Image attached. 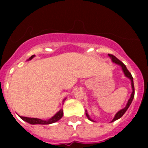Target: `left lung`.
Masks as SVG:
<instances>
[{"label":"left lung","mask_w":148,"mask_h":148,"mask_svg":"<svg viewBox=\"0 0 148 148\" xmlns=\"http://www.w3.org/2000/svg\"><path fill=\"white\" fill-rule=\"evenodd\" d=\"M108 56L110 57V58H111V60H112V61L114 63H115V64H117L120 65L121 67L122 68V71H123V72H124V75L127 77H128L130 80H131V87H132V93H131V97H130V99L128 100V101H127V103L126 106H125V108H123V109H121V110H119L118 112L115 114L114 117V119L111 121V122H114L116 120L119 119V118H121V117L123 116V115L124 114V113L126 112L127 110L128 109V108L130 107V105H131V102H132V101H133L134 97V81H133V77H132V75H131V74L129 72V71L127 69L126 66L124 64V63H122L121 61L120 60H118L115 56H114L113 54H108ZM86 116L88 117V118L90 121H93V120H91L90 118V117H89V115H88V112H87V110H86Z\"/></svg>","instance_id":"obj_1"}]
</instances>
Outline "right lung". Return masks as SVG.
Here are the masks:
<instances>
[{"instance_id": "1", "label": "right lung", "mask_w": 148, "mask_h": 148, "mask_svg": "<svg viewBox=\"0 0 148 148\" xmlns=\"http://www.w3.org/2000/svg\"><path fill=\"white\" fill-rule=\"evenodd\" d=\"M34 56L35 55H32L31 58H29V60H31L32 58H34ZM65 100V99H64ZM63 114H64V113H63V110L62 109H60L59 111H58L57 114H56L54 116L50 118L48 120H46V121H44V120L39 119V118H32V117H22V116H19L21 118L23 121H24L27 122L29 124H53V123H55L58 121L61 118L63 117Z\"/></svg>"}]
</instances>
